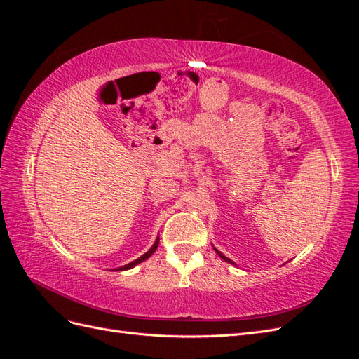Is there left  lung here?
<instances>
[{"mask_svg":"<svg viewBox=\"0 0 359 359\" xmlns=\"http://www.w3.org/2000/svg\"><path fill=\"white\" fill-rule=\"evenodd\" d=\"M214 250H215V253H217V255H219V256H220V257H222V259L224 260V262H227V264H233V262H232V260H231L229 257H226V256H224L223 253H220V252H219V250H217L215 247H214Z\"/></svg>","mask_w":359,"mask_h":359,"instance_id":"obj_1","label":"left lung"}]
</instances>
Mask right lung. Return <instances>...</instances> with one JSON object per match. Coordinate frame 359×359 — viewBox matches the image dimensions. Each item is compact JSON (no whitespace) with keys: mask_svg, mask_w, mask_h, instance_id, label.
I'll list each match as a JSON object with an SVG mask.
<instances>
[{"mask_svg":"<svg viewBox=\"0 0 359 359\" xmlns=\"http://www.w3.org/2000/svg\"><path fill=\"white\" fill-rule=\"evenodd\" d=\"M157 247H158V238L156 240V243L153 244V247H151L148 252L145 253V255H142L140 257H137L136 260H133V262H130V264H127V265H124V266H119V268H116V271H126V269H130V268H133V266H136L137 264H140V262H144V260H147L151 255H153L156 250H157Z\"/></svg>","mask_w":359,"mask_h":359,"instance_id":"right-lung-1","label":"right lung"}]
</instances>
